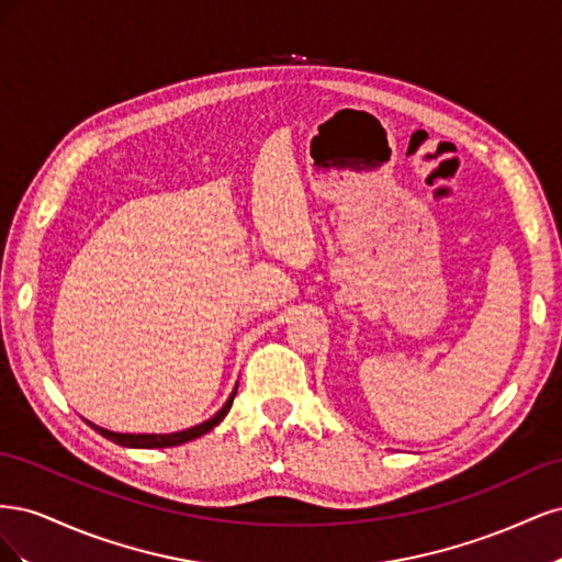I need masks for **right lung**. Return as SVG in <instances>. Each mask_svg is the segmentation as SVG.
<instances>
[{
	"instance_id": "1",
	"label": "right lung",
	"mask_w": 562,
	"mask_h": 562,
	"mask_svg": "<svg viewBox=\"0 0 562 562\" xmlns=\"http://www.w3.org/2000/svg\"><path fill=\"white\" fill-rule=\"evenodd\" d=\"M234 396H236V389L232 391V396L227 398V403L220 407V411L211 419L196 424V427H192V429L176 431V434H116V431H108L103 427H95V424H91V422L89 424L100 436L110 438L112 443H116V446H124V448H173V446L187 443V440H194V438H199L203 434H209L213 427H217V424L223 422L225 415L229 413V407L234 403Z\"/></svg>"
}]
</instances>
